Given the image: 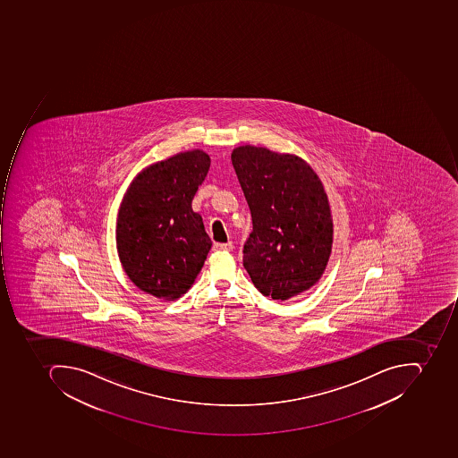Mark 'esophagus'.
<instances>
[{"mask_svg":"<svg viewBox=\"0 0 458 458\" xmlns=\"http://www.w3.org/2000/svg\"><path fill=\"white\" fill-rule=\"evenodd\" d=\"M233 242H215L213 243V250H233Z\"/></svg>","mask_w":458,"mask_h":458,"instance_id":"1","label":"esophagus"}]
</instances>
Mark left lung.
I'll return each mask as SVG.
<instances>
[{
	"label": "left lung",
	"mask_w": 458,
	"mask_h": 458,
	"mask_svg": "<svg viewBox=\"0 0 458 458\" xmlns=\"http://www.w3.org/2000/svg\"><path fill=\"white\" fill-rule=\"evenodd\" d=\"M252 216L243 267L273 300H289L322 276L332 248L331 210L324 186L301 158L242 146L231 154Z\"/></svg>",
	"instance_id": "1"
}]
</instances>
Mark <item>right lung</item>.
Wrapping results in <instances>:
<instances>
[{
  "label": "right lung",
  "mask_w": 458,
  "mask_h": 458,
  "mask_svg": "<svg viewBox=\"0 0 458 458\" xmlns=\"http://www.w3.org/2000/svg\"><path fill=\"white\" fill-rule=\"evenodd\" d=\"M210 168L200 149L147 166L127 189L117 216V252L140 290L163 300L185 294L200 272L210 237L191 200Z\"/></svg>",
  "instance_id": "1"
}]
</instances>
